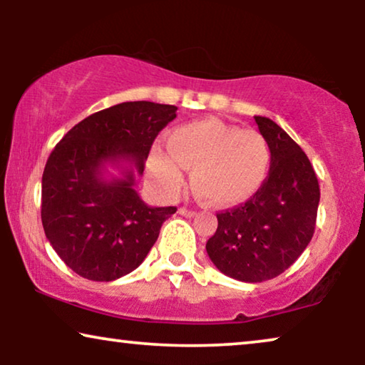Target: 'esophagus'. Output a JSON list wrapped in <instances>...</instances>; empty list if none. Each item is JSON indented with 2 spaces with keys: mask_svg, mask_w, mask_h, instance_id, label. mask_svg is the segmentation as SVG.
I'll list each match as a JSON object with an SVG mask.
<instances>
[{
  "mask_svg": "<svg viewBox=\"0 0 365 365\" xmlns=\"http://www.w3.org/2000/svg\"><path fill=\"white\" fill-rule=\"evenodd\" d=\"M178 212L181 214V216H186V217H194V216H196V211H192V209H186V207H179Z\"/></svg>",
  "mask_w": 365,
  "mask_h": 365,
  "instance_id": "obj_1",
  "label": "esophagus"
}]
</instances>
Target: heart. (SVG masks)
<instances>
[{"label": "heart", "mask_w": 365, "mask_h": 365, "mask_svg": "<svg viewBox=\"0 0 365 365\" xmlns=\"http://www.w3.org/2000/svg\"><path fill=\"white\" fill-rule=\"evenodd\" d=\"M271 164V149L256 129L207 118L182 124L168 138V149L156 148L149 174L161 191L171 194L191 169V186L214 207H234L261 189Z\"/></svg>", "instance_id": "1"}]
</instances>
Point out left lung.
Wrapping results in <instances>:
<instances>
[{
  "label": "left lung",
  "instance_id": "1",
  "mask_svg": "<svg viewBox=\"0 0 365 365\" xmlns=\"http://www.w3.org/2000/svg\"><path fill=\"white\" fill-rule=\"evenodd\" d=\"M271 149L269 176L244 204L217 212L206 242L219 271L242 282L277 277L297 261L316 229L317 176L301 146L272 119L254 116Z\"/></svg>",
  "mask_w": 365,
  "mask_h": 365
}]
</instances>
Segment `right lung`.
I'll list each match as a JSON object with an SVG mask.
<instances>
[{
	"label": "right lung",
	"instance_id": "right-lung-1",
	"mask_svg": "<svg viewBox=\"0 0 365 365\" xmlns=\"http://www.w3.org/2000/svg\"><path fill=\"white\" fill-rule=\"evenodd\" d=\"M173 104L121 103L83 119L49 154L41 184V221L64 264L89 281L133 272L176 207H151L134 189L154 139L176 118ZM108 163L121 178H106Z\"/></svg>",
	"mask_w": 365,
	"mask_h": 365
}]
</instances>
